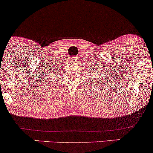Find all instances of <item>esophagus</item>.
<instances>
[{
  "label": "esophagus",
  "mask_w": 153,
  "mask_h": 153,
  "mask_svg": "<svg viewBox=\"0 0 153 153\" xmlns=\"http://www.w3.org/2000/svg\"><path fill=\"white\" fill-rule=\"evenodd\" d=\"M75 60H76V59H75ZM71 61H75V60H73V59L72 58V59H71Z\"/></svg>",
  "instance_id": "obj_1"
}]
</instances>
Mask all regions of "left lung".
Returning <instances> with one entry per match:
<instances>
[{
  "label": "left lung",
  "instance_id": "obj_1",
  "mask_svg": "<svg viewBox=\"0 0 153 153\" xmlns=\"http://www.w3.org/2000/svg\"><path fill=\"white\" fill-rule=\"evenodd\" d=\"M93 71H94V70H93ZM96 78H97V77H96Z\"/></svg>",
  "mask_w": 153,
  "mask_h": 153
}]
</instances>
